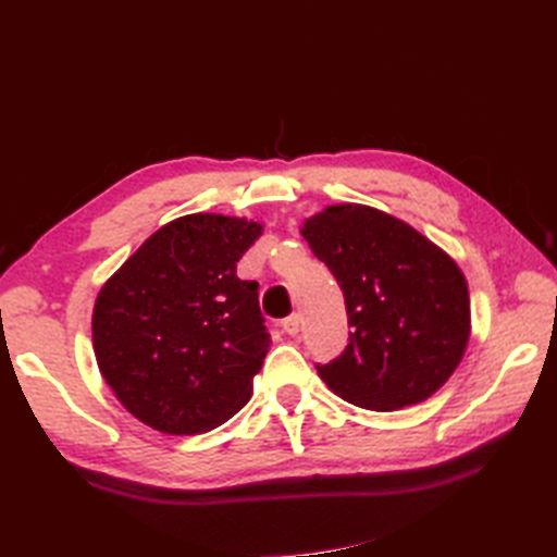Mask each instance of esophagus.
<instances>
[{
	"mask_svg": "<svg viewBox=\"0 0 557 557\" xmlns=\"http://www.w3.org/2000/svg\"><path fill=\"white\" fill-rule=\"evenodd\" d=\"M299 323H301L299 313H292V315L285 318V321H282V327H285L287 335H297L299 333Z\"/></svg>",
	"mask_w": 557,
	"mask_h": 557,
	"instance_id": "1",
	"label": "esophagus"
}]
</instances>
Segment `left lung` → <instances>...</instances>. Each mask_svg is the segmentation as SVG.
I'll return each instance as SVG.
<instances>
[{"label":"left lung","mask_w":557,"mask_h":557,"mask_svg":"<svg viewBox=\"0 0 557 557\" xmlns=\"http://www.w3.org/2000/svg\"><path fill=\"white\" fill-rule=\"evenodd\" d=\"M301 234L345 294L351 327L345 351L315 363L323 383L373 411L429 399L469 342V292L455 260L366 206H330Z\"/></svg>","instance_id":"left-lung-1"}]
</instances>
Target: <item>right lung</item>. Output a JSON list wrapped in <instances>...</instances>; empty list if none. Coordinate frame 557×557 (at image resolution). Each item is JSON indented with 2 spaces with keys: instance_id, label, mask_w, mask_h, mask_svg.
Segmentation results:
<instances>
[{
  "instance_id": "1",
  "label": "right lung",
  "mask_w": 557,
  "mask_h": 557,
  "mask_svg": "<svg viewBox=\"0 0 557 557\" xmlns=\"http://www.w3.org/2000/svg\"><path fill=\"white\" fill-rule=\"evenodd\" d=\"M260 224L186 215L114 272L92 311L100 373L136 419L170 435L218 429L251 399L270 347L258 282L236 263Z\"/></svg>"
}]
</instances>
